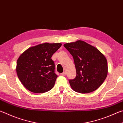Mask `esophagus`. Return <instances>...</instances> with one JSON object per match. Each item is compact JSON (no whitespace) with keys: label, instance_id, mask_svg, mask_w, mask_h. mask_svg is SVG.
Masks as SVG:
<instances>
[{"label":"esophagus","instance_id":"1","mask_svg":"<svg viewBox=\"0 0 123 123\" xmlns=\"http://www.w3.org/2000/svg\"><path fill=\"white\" fill-rule=\"evenodd\" d=\"M66 74V73L65 72V71H63V72L61 74V75H62V76H65Z\"/></svg>","mask_w":123,"mask_h":123}]
</instances>
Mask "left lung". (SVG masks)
<instances>
[{
	"mask_svg": "<svg viewBox=\"0 0 123 123\" xmlns=\"http://www.w3.org/2000/svg\"><path fill=\"white\" fill-rule=\"evenodd\" d=\"M63 46L73 56L76 70L75 79L69 80L71 88L82 93L98 88L108 74V63L104 55L95 47L81 40Z\"/></svg>",
	"mask_w": 123,
	"mask_h": 123,
	"instance_id": "1",
	"label": "left lung"
}]
</instances>
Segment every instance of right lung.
<instances>
[{"label":"right lung","mask_w":123,"mask_h":123,"mask_svg":"<svg viewBox=\"0 0 123 123\" xmlns=\"http://www.w3.org/2000/svg\"><path fill=\"white\" fill-rule=\"evenodd\" d=\"M62 44H40L28 48L20 56L17 62L19 79L25 88L34 93H43L54 86L57 75L51 59Z\"/></svg>","instance_id":"add662e5"}]
</instances>
